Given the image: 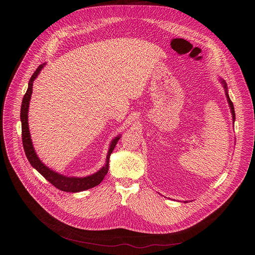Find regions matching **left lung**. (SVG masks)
Listing matches in <instances>:
<instances>
[{"label":"left lung","instance_id":"8db88e82","mask_svg":"<svg viewBox=\"0 0 255 255\" xmlns=\"http://www.w3.org/2000/svg\"><path fill=\"white\" fill-rule=\"evenodd\" d=\"M219 81H220L221 85H222V86H223V88H224L225 95H226V98H227V102H228V104H229V108H230V111H231V114H232L233 124H234V122H235V111H234V106H233V103L231 102V100H230V98H229V95H228V88H227V84H226V82H225L223 79H220ZM185 203H187V201H186Z\"/></svg>","mask_w":255,"mask_h":255}]
</instances>
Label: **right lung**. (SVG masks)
Here are the masks:
<instances>
[{
    "mask_svg": "<svg viewBox=\"0 0 255 255\" xmlns=\"http://www.w3.org/2000/svg\"><path fill=\"white\" fill-rule=\"evenodd\" d=\"M46 63L40 64L37 69L35 70L34 74L32 75L29 84L27 92L24 95L22 105H21V113H20V119L22 124V141H23V147L25 154L27 156V159L29 160L30 164L37 170L41 175H43L50 184H52L55 188H57L60 191L67 192V193H79L83 192L89 189H92L96 186H98L101 181L104 179L105 175L107 174L109 170V159H110V155L112 151L114 150L118 140L121 138V134L116 136L114 139H112L110 146L108 149V154L106 157V163L103 167H101L97 172L87 175V176H67L63 175L59 172L54 171L53 169L49 168L47 165H45L38 155L36 154V151L34 149L32 139L30 136L29 131V125H28V111H29V104L31 100L32 95V88H33V82L36 80L40 74V71L44 67Z\"/></svg>",
    "mask_w": 255,
    "mask_h": 255,
    "instance_id": "right-lung-1",
    "label": "right lung"
}]
</instances>
